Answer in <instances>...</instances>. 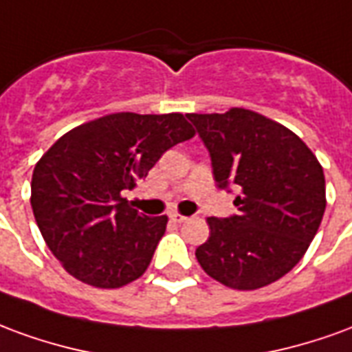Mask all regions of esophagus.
I'll return each instance as SVG.
<instances>
[{"instance_id": "34e87169", "label": "esophagus", "mask_w": 352, "mask_h": 352, "mask_svg": "<svg viewBox=\"0 0 352 352\" xmlns=\"http://www.w3.org/2000/svg\"><path fill=\"white\" fill-rule=\"evenodd\" d=\"M169 219H171V222H175V224H183V222L186 221V217L181 213H171L169 214Z\"/></svg>"}]
</instances>
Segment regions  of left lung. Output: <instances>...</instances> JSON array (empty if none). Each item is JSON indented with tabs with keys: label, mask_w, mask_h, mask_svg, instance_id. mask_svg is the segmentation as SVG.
Returning <instances> with one entry per match:
<instances>
[{
	"label": "left lung",
	"mask_w": 352,
	"mask_h": 352,
	"mask_svg": "<svg viewBox=\"0 0 352 352\" xmlns=\"http://www.w3.org/2000/svg\"><path fill=\"white\" fill-rule=\"evenodd\" d=\"M186 118L211 154L219 188L236 186L230 219H207L196 249L204 272L236 290H256L287 275L309 249L326 209L324 171L294 131L232 107Z\"/></svg>",
	"instance_id": "1"
}]
</instances>
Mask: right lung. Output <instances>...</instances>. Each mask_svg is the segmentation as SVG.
Listing matches in <instances>:
<instances>
[{"label": "right lung", "mask_w": 352, "mask_h": 352, "mask_svg": "<svg viewBox=\"0 0 352 352\" xmlns=\"http://www.w3.org/2000/svg\"><path fill=\"white\" fill-rule=\"evenodd\" d=\"M194 133L181 113H115L73 128L43 154L30 201L65 272L98 288H120L146 272L168 217L141 214L122 192Z\"/></svg>", "instance_id": "obj_1"}]
</instances>
